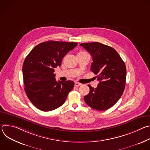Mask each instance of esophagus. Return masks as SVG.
<instances>
[{
  "label": "esophagus",
  "mask_w": 150,
  "mask_h": 150,
  "mask_svg": "<svg viewBox=\"0 0 150 150\" xmlns=\"http://www.w3.org/2000/svg\"><path fill=\"white\" fill-rule=\"evenodd\" d=\"M81 85V83H79V82H76L75 83V87H79V86H80Z\"/></svg>",
  "instance_id": "34e87169"
}]
</instances>
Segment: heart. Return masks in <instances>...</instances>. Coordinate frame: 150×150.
<instances>
[{
    "label": "heart",
    "instance_id": "obj_1",
    "mask_svg": "<svg viewBox=\"0 0 150 150\" xmlns=\"http://www.w3.org/2000/svg\"><path fill=\"white\" fill-rule=\"evenodd\" d=\"M80 53H85V52H80Z\"/></svg>",
    "mask_w": 150,
    "mask_h": 150
}]
</instances>
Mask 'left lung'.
Here are the masks:
<instances>
[{"label": "left lung", "instance_id": "8db88e82", "mask_svg": "<svg viewBox=\"0 0 150 150\" xmlns=\"http://www.w3.org/2000/svg\"><path fill=\"white\" fill-rule=\"evenodd\" d=\"M93 58L91 71L97 76V88L91 85L84 101L91 108L103 111L110 109L120 99L125 88L126 69L118 53L112 47L98 42L82 43Z\"/></svg>", "mask_w": 150, "mask_h": 150}]
</instances>
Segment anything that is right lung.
I'll return each mask as SVG.
<instances>
[{
	"label": "right lung",
	"mask_w": 150,
	"mask_h": 150,
	"mask_svg": "<svg viewBox=\"0 0 150 150\" xmlns=\"http://www.w3.org/2000/svg\"><path fill=\"white\" fill-rule=\"evenodd\" d=\"M78 45L77 42L48 41L41 42L30 52L23 67L24 90L31 102L40 110H53L65 103L74 82L58 81L54 68L63 58Z\"/></svg>",
	"instance_id": "right-lung-1"
}]
</instances>
